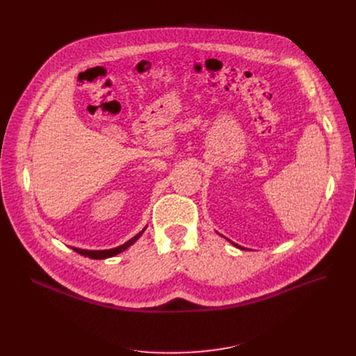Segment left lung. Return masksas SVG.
<instances>
[{"mask_svg": "<svg viewBox=\"0 0 356 356\" xmlns=\"http://www.w3.org/2000/svg\"><path fill=\"white\" fill-rule=\"evenodd\" d=\"M228 241H229V239H228ZM229 242H231V244H232V245H235L236 248H241V250H245V248H242L241 245H236V244H235V242H232V241H229Z\"/></svg>", "mask_w": 356, "mask_h": 356, "instance_id": "1", "label": "left lung"}]
</instances>
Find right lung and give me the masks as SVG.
Masks as SVG:
<instances>
[{"label":"right lung","instance_id":"1","mask_svg":"<svg viewBox=\"0 0 356 356\" xmlns=\"http://www.w3.org/2000/svg\"><path fill=\"white\" fill-rule=\"evenodd\" d=\"M147 228V227H145ZM145 228L141 231V232H138L136 236H133L131 238L129 241H127L125 244H122V245H120V247H117V248H111V250H81V248H73L74 251H76L78 254H81V255H83V257H88V258H93V259H105V258H109V257H114V255H117V254H120V252H122V251H125L128 247H131L134 244V242L143 235V232L145 231Z\"/></svg>","mask_w":356,"mask_h":356}]
</instances>
